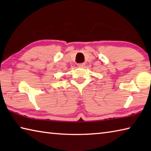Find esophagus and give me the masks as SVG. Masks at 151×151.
<instances>
[{
    "label": "esophagus",
    "instance_id": "34e87169",
    "mask_svg": "<svg viewBox=\"0 0 151 151\" xmlns=\"http://www.w3.org/2000/svg\"><path fill=\"white\" fill-rule=\"evenodd\" d=\"M85 65V63H79V64H78V66H80V67H83V66Z\"/></svg>",
    "mask_w": 151,
    "mask_h": 151
}]
</instances>
